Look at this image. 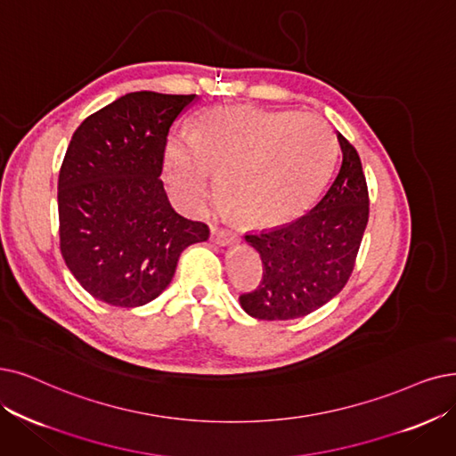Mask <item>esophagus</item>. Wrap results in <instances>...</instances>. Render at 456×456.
I'll return each mask as SVG.
<instances>
[{"label": "esophagus", "mask_w": 456, "mask_h": 456, "mask_svg": "<svg viewBox=\"0 0 456 456\" xmlns=\"http://www.w3.org/2000/svg\"><path fill=\"white\" fill-rule=\"evenodd\" d=\"M233 240H235V235L230 230H221V228L211 230V241L216 245L226 247V245H232Z\"/></svg>", "instance_id": "34e87169"}]
</instances>
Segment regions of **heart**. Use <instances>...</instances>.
<instances>
[{"label":"heart","mask_w":456,"mask_h":456,"mask_svg":"<svg viewBox=\"0 0 456 456\" xmlns=\"http://www.w3.org/2000/svg\"><path fill=\"white\" fill-rule=\"evenodd\" d=\"M337 155L335 133L323 118L254 108L208 112L191 136L170 138L165 175L175 202L204 209L215 175L230 208L252 224H282L320 194Z\"/></svg>","instance_id":"b5f03b06"}]
</instances>
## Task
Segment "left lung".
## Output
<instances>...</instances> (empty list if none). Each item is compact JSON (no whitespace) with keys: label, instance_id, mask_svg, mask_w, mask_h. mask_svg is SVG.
Returning a JSON list of instances; mask_svg holds the SVG:
<instances>
[{"label":"left lung","instance_id":"obj_1","mask_svg":"<svg viewBox=\"0 0 456 456\" xmlns=\"http://www.w3.org/2000/svg\"><path fill=\"white\" fill-rule=\"evenodd\" d=\"M338 142L340 167L320 202L288 224L245 235L264 264L260 286L240 297L248 316H306L348 282L369 223V189L355 148L342 134Z\"/></svg>","mask_w":456,"mask_h":456}]
</instances>
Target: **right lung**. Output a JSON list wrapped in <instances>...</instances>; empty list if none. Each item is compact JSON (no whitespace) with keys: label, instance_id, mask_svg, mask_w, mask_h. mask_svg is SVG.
Listing matches in <instances>:
<instances>
[{"label":"right lung","instance_id":"add662e5","mask_svg":"<svg viewBox=\"0 0 456 456\" xmlns=\"http://www.w3.org/2000/svg\"><path fill=\"white\" fill-rule=\"evenodd\" d=\"M196 95L126 94L75 131L58 181L60 247L86 291L142 306L168 288L189 245L209 228L174 211L160 172L174 119Z\"/></svg>","mask_w":456,"mask_h":456}]
</instances>
